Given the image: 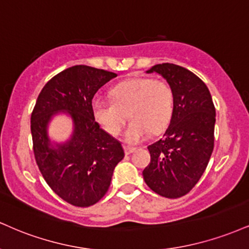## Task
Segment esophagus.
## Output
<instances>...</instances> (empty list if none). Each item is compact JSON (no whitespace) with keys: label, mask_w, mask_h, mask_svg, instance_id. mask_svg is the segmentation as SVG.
Wrapping results in <instances>:
<instances>
[{"label":"esophagus","mask_w":249,"mask_h":249,"mask_svg":"<svg viewBox=\"0 0 249 249\" xmlns=\"http://www.w3.org/2000/svg\"><path fill=\"white\" fill-rule=\"evenodd\" d=\"M136 147H130V146H124V152H125V154L126 155H128V154H131L132 153V152H134L136 151Z\"/></svg>","instance_id":"1"}]
</instances>
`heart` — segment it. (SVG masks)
<instances>
[{
    "instance_id": "obj_1",
    "label": "heart",
    "mask_w": 249,
    "mask_h": 249,
    "mask_svg": "<svg viewBox=\"0 0 249 249\" xmlns=\"http://www.w3.org/2000/svg\"><path fill=\"white\" fill-rule=\"evenodd\" d=\"M111 100L96 98L92 115L107 133L121 132L127 119L132 118L124 133L127 142L136 143L168 125L174 110L173 89L166 81L153 77H134L111 89Z\"/></svg>"
}]
</instances>
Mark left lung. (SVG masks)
<instances>
[{
	"mask_svg": "<svg viewBox=\"0 0 249 249\" xmlns=\"http://www.w3.org/2000/svg\"><path fill=\"white\" fill-rule=\"evenodd\" d=\"M147 73L160 74L172 87L174 110L163 137L147 147L151 162L142 176L154 193L178 198L196 185L210 160L215 109L208 87L187 68L166 62Z\"/></svg>",
	"mask_w": 249,
	"mask_h": 249,
	"instance_id": "obj_1",
	"label": "left lung"
}]
</instances>
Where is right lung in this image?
Wrapping results in <instances>:
<instances>
[{
  "mask_svg": "<svg viewBox=\"0 0 249 249\" xmlns=\"http://www.w3.org/2000/svg\"><path fill=\"white\" fill-rule=\"evenodd\" d=\"M117 74L77 65L53 76L31 115L36 162L50 188L74 206L94 205L109 189L113 169L124 158L121 142L102 130L92 115L94 95ZM59 112L73 121L70 141L52 144L47 128Z\"/></svg>",
  "mask_w": 249,
  "mask_h": 249,
  "instance_id": "right-lung-1",
  "label": "right lung"
}]
</instances>
